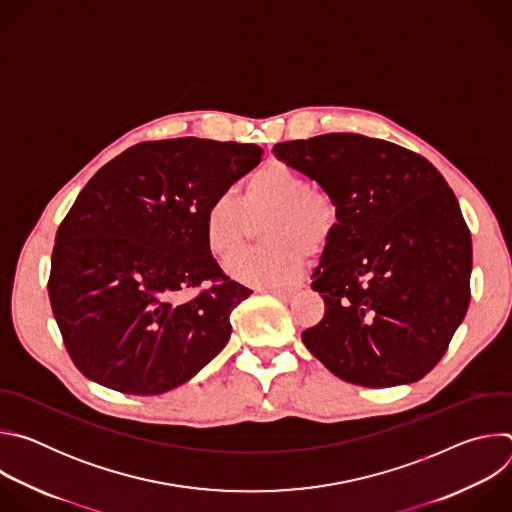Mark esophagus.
Wrapping results in <instances>:
<instances>
[{"instance_id":"esophagus-1","label":"esophagus","mask_w":512,"mask_h":512,"mask_svg":"<svg viewBox=\"0 0 512 512\" xmlns=\"http://www.w3.org/2000/svg\"><path fill=\"white\" fill-rule=\"evenodd\" d=\"M271 296H275V298H281V300H289L291 296L296 294V289H291V287H273V289H267Z\"/></svg>"}]
</instances>
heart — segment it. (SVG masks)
<instances>
[{"mask_svg": "<svg viewBox=\"0 0 512 512\" xmlns=\"http://www.w3.org/2000/svg\"><path fill=\"white\" fill-rule=\"evenodd\" d=\"M271 216L267 241L277 247L243 249L225 263L231 279L275 287L294 281L304 269V251L318 253L334 237L338 212L334 200L283 162H267L243 184L241 200L231 192L216 194L204 210V239L216 257L235 253L249 231V218Z\"/></svg>", "mask_w": 512, "mask_h": 512, "instance_id": "b5f03b06", "label": "heart"}]
</instances>
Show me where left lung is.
Here are the masks:
<instances>
[{"mask_svg":"<svg viewBox=\"0 0 512 512\" xmlns=\"http://www.w3.org/2000/svg\"><path fill=\"white\" fill-rule=\"evenodd\" d=\"M334 200L338 225L312 275L326 312L302 334L338 379H423L470 304L472 237L444 176L391 141L326 133L273 148Z\"/></svg>","mask_w":512,"mask_h":512,"instance_id":"obj_1","label":"left lung"}]
</instances>
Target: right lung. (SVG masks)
Here are the masks:
<instances>
[{"label": "right lung", "instance_id": "obj_1", "mask_svg": "<svg viewBox=\"0 0 512 512\" xmlns=\"http://www.w3.org/2000/svg\"><path fill=\"white\" fill-rule=\"evenodd\" d=\"M253 143L145 141L105 164L56 233L50 306L75 367L127 395L188 383L231 338L253 291L231 281L204 239V210L261 162ZM213 285L192 301L181 294Z\"/></svg>", "mask_w": 512, "mask_h": 512}]
</instances>
